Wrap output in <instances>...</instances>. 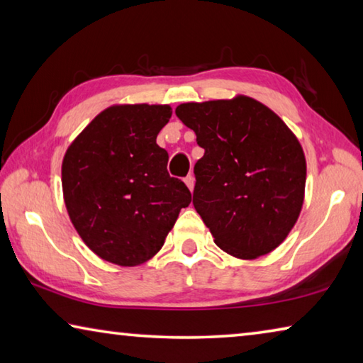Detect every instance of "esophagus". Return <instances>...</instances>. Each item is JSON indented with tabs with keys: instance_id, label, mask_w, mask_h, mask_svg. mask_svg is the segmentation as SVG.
<instances>
[{
	"instance_id": "34e87169",
	"label": "esophagus",
	"mask_w": 363,
	"mask_h": 363,
	"mask_svg": "<svg viewBox=\"0 0 363 363\" xmlns=\"http://www.w3.org/2000/svg\"><path fill=\"white\" fill-rule=\"evenodd\" d=\"M184 182H186V186L190 189V192L194 190V186H195V177L192 174H189L186 179H184Z\"/></svg>"
}]
</instances>
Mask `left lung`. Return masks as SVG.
<instances>
[{"instance_id": "obj_1", "label": "left lung", "mask_w": 363, "mask_h": 363, "mask_svg": "<svg viewBox=\"0 0 363 363\" xmlns=\"http://www.w3.org/2000/svg\"><path fill=\"white\" fill-rule=\"evenodd\" d=\"M176 115L205 149L194 206L214 243L240 259L277 248L304 201L306 158L290 128L247 96L181 104Z\"/></svg>"}]
</instances>
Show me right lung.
<instances>
[{"label":"right lung","instance_id":"right-lung-1","mask_svg":"<svg viewBox=\"0 0 363 363\" xmlns=\"http://www.w3.org/2000/svg\"><path fill=\"white\" fill-rule=\"evenodd\" d=\"M169 106H112L65 152L62 190L83 242L118 266H138L163 247L192 194L168 174V152L157 136Z\"/></svg>","mask_w":363,"mask_h":363}]
</instances>
